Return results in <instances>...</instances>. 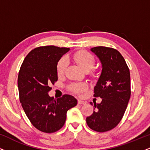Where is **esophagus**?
<instances>
[{"instance_id":"1","label":"esophagus","mask_w":150,"mask_h":150,"mask_svg":"<svg viewBox=\"0 0 150 150\" xmlns=\"http://www.w3.org/2000/svg\"><path fill=\"white\" fill-rule=\"evenodd\" d=\"M77 103H78V104H87V102H86L85 101L80 100V99H78V100H77Z\"/></svg>"}]
</instances>
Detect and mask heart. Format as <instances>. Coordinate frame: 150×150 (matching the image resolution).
Wrapping results in <instances>:
<instances>
[{"label":"heart","instance_id":"heart-1","mask_svg":"<svg viewBox=\"0 0 150 150\" xmlns=\"http://www.w3.org/2000/svg\"><path fill=\"white\" fill-rule=\"evenodd\" d=\"M73 60L82 70L87 72L94 68L95 58L90 53L86 51H79L73 56ZM68 65V60L66 57L61 58L56 64V71L58 76H62L65 73ZM94 74V73H92ZM70 91L75 94H80L87 90V85L83 82L72 83L69 86Z\"/></svg>","mask_w":150,"mask_h":150}]
</instances>
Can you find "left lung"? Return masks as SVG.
Returning <instances> with one entry per match:
<instances>
[{
    "instance_id": "left-lung-1",
    "label": "left lung",
    "mask_w": 150,
    "mask_h": 150,
    "mask_svg": "<svg viewBox=\"0 0 150 150\" xmlns=\"http://www.w3.org/2000/svg\"><path fill=\"white\" fill-rule=\"evenodd\" d=\"M91 51L99 58L102 66L94 91V97L102 100L100 104L94 103V112L87 117L86 121L94 131L106 132L119 123L126 110L131 93L130 70L116 49L97 46Z\"/></svg>"
}]
</instances>
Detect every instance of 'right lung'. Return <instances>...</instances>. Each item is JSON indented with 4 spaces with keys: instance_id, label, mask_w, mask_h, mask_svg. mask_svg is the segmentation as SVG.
Masks as SVG:
<instances>
[{
    "instance_id": "1",
    "label": "right lung",
    "mask_w": 150,
    "mask_h": 150,
    "mask_svg": "<svg viewBox=\"0 0 150 150\" xmlns=\"http://www.w3.org/2000/svg\"><path fill=\"white\" fill-rule=\"evenodd\" d=\"M69 48L40 46L26 56L19 72L20 101L32 124L40 131L51 133L65 124L67 111L75 106L77 99L65 94L56 100L50 97L51 85L58 80L56 64Z\"/></svg>"
}]
</instances>
